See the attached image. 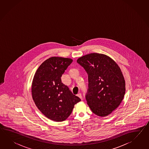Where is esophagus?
Masks as SVG:
<instances>
[{
	"instance_id": "esophagus-1",
	"label": "esophagus",
	"mask_w": 149,
	"mask_h": 149,
	"mask_svg": "<svg viewBox=\"0 0 149 149\" xmlns=\"http://www.w3.org/2000/svg\"><path fill=\"white\" fill-rule=\"evenodd\" d=\"M77 96L79 98H81V99H82V95H81V94H80V93L77 95Z\"/></svg>"
}]
</instances>
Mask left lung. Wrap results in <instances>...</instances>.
Returning <instances> with one entry per match:
<instances>
[{
  "label": "left lung",
  "instance_id": "8db88e82",
  "mask_svg": "<svg viewBox=\"0 0 149 149\" xmlns=\"http://www.w3.org/2000/svg\"><path fill=\"white\" fill-rule=\"evenodd\" d=\"M77 62L88 75V105L97 116L109 115L120 105L125 92L120 67L108 56L95 53L80 57Z\"/></svg>",
  "mask_w": 149,
  "mask_h": 149
}]
</instances>
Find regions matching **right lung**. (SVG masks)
I'll list each match as a JSON object with an SVG mask.
<instances>
[{
  "mask_svg": "<svg viewBox=\"0 0 149 149\" xmlns=\"http://www.w3.org/2000/svg\"><path fill=\"white\" fill-rule=\"evenodd\" d=\"M72 62L71 58L51 57L39 66L33 77V101L45 116L55 122L66 120L74 105L81 101L61 79Z\"/></svg>",
  "mask_w": 149,
  "mask_h": 149,
  "instance_id": "1",
  "label": "right lung"
}]
</instances>
